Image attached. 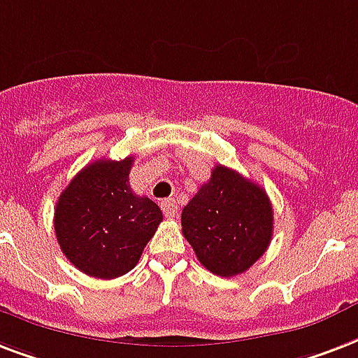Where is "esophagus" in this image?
I'll return each instance as SVG.
<instances>
[{
  "label": "esophagus",
  "mask_w": 358,
  "mask_h": 358,
  "mask_svg": "<svg viewBox=\"0 0 358 358\" xmlns=\"http://www.w3.org/2000/svg\"><path fill=\"white\" fill-rule=\"evenodd\" d=\"M161 210L165 212L167 217H176V214H178V206H176V203H174L173 199H165V201L161 203Z\"/></svg>",
  "instance_id": "obj_1"
}]
</instances>
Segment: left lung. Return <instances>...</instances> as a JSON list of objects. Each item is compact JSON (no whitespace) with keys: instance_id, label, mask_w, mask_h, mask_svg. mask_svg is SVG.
Instances as JSON below:
<instances>
[{"instance_id":"left-lung-1","label":"left lung","mask_w":358,"mask_h":358,"mask_svg":"<svg viewBox=\"0 0 358 358\" xmlns=\"http://www.w3.org/2000/svg\"><path fill=\"white\" fill-rule=\"evenodd\" d=\"M274 212L266 191L233 169L215 165L212 176L182 210V233L204 268L238 276L268 248Z\"/></svg>"}]
</instances>
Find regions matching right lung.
Here are the masks:
<instances>
[{"mask_svg": "<svg viewBox=\"0 0 358 358\" xmlns=\"http://www.w3.org/2000/svg\"><path fill=\"white\" fill-rule=\"evenodd\" d=\"M133 157L90 163L62 191L54 231L69 263L92 278L113 280L135 268L163 222L159 206L129 187Z\"/></svg>", "mask_w": 358, "mask_h": 358, "instance_id": "obj_1", "label": "right lung"}]
</instances>
